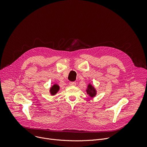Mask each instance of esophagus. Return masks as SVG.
I'll return each instance as SVG.
<instances>
[{"label":"esophagus","mask_w":147,"mask_h":147,"mask_svg":"<svg viewBox=\"0 0 147 147\" xmlns=\"http://www.w3.org/2000/svg\"><path fill=\"white\" fill-rule=\"evenodd\" d=\"M69 84L71 86H76V82H70Z\"/></svg>","instance_id":"34e87169"}]
</instances>
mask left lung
<instances>
[{
	"label": "left lung",
	"mask_w": 147,
	"mask_h": 147,
	"mask_svg": "<svg viewBox=\"0 0 147 147\" xmlns=\"http://www.w3.org/2000/svg\"><path fill=\"white\" fill-rule=\"evenodd\" d=\"M87 92L91 97L95 96L96 94L95 89L94 88V87L93 86H92V85H91V84H90L88 86Z\"/></svg>",
	"instance_id": "obj_1"
}]
</instances>
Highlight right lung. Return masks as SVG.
<instances>
[{
	"instance_id": "1",
	"label": "right lung",
	"mask_w": 147,
	"mask_h": 147,
	"mask_svg": "<svg viewBox=\"0 0 147 147\" xmlns=\"http://www.w3.org/2000/svg\"><path fill=\"white\" fill-rule=\"evenodd\" d=\"M59 90V87L57 84H55L51 87V88L50 90V92H51V95H53L56 94Z\"/></svg>"
}]
</instances>
